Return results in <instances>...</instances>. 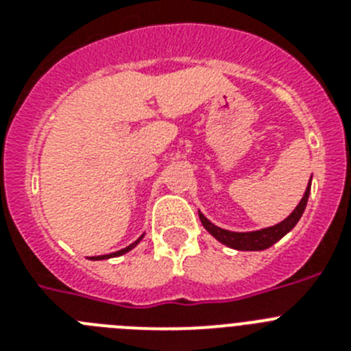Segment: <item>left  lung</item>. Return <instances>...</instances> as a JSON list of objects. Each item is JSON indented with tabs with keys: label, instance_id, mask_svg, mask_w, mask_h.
Instances as JSON below:
<instances>
[{
	"label": "left lung",
	"instance_id": "left-lung-1",
	"mask_svg": "<svg viewBox=\"0 0 351 351\" xmlns=\"http://www.w3.org/2000/svg\"><path fill=\"white\" fill-rule=\"evenodd\" d=\"M309 190H311V179H309V184L304 191V197L300 198L299 206L291 210L290 216L285 218L283 221L278 223V225L267 226V228H262V230H253V232H232L225 230L221 226H216L214 223H210L209 219L204 216L200 210H198V218L202 221L204 228L213 235L216 241H219L225 246L232 247V250L239 251H262L271 247L272 244H276L280 239H283L288 232L293 228V226L299 223L300 216H302L304 209H306V204H308L309 198Z\"/></svg>",
	"mask_w": 351,
	"mask_h": 351
}]
</instances>
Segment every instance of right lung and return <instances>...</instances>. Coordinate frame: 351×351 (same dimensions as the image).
<instances>
[{"instance_id":"right-lung-1","label":"right lung","mask_w":351,"mask_h":351,"mask_svg":"<svg viewBox=\"0 0 351 351\" xmlns=\"http://www.w3.org/2000/svg\"><path fill=\"white\" fill-rule=\"evenodd\" d=\"M142 237H144V234H142L141 237H138L137 241H135V243H132V244H130V246L123 247V250H119V251H114V253H108V255H100V256H89V258H91V260H107V258H114V256H121V255H125V253H128V251H132L133 247H135V246H137L138 243H141V241H142Z\"/></svg>"}]
</instances>
